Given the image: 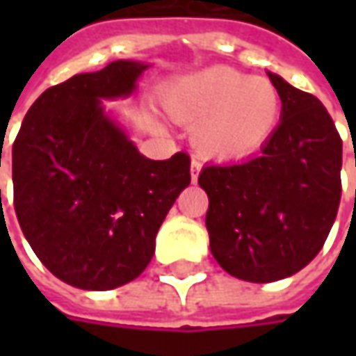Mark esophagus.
<instances>
[{"label": "esophagus", "mask_w": 356, "mask_h": 356, "mask_svg": "<svg viewBox=\"0 0 356 356\" xmlns=\"http://www.w3.org/2000/svg\"><path fill=\"white\" fill-rule=\"evenodd\" d=\"M200 170H202V162H200L198 158L194 156L192 158V182H196V180H198Z\"/></svg>", "instance_id": "34e87169"}]
</instances>
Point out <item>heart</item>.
Listing matches in <instances>:
<instances>
[{
	"mask_svg": "<svg viewBox=\"0 0 356 356\" xmlns=\"http://www.w3.org/2000/svg\"><path fill=\"white\" fill-rule=\"evenodd\" d=\"M168 108L198 124L196 144L213 158H243L269 140L280 120V95L267 79L232 67H210L168 92Z\"/></svg>",
	"mask_w": 356,
	"mask_h": 356,
	"instance_id": "1",
	"label": "heart"
}]
</instances>
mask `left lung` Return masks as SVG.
Returning <instances> with one entry per match:
<instances>
[{"mask_svg":"<svg viewBox=\"0 0 356 356\" xmlns=\"http://www.w3.org/2000/svg\"><path fill=\"white\" fill-rule=\"evenodd\" d=\"M281 122L259 156L210 164L198 178L210 206L206 227L216 261L229 275L271 283L321 252L341 202L343 140L311 92L269 73Z\"/></svg>","mask_w":356,"mask_h":356,"instance_id":"obj_1","label":"left lung"}]
</instances>
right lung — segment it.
Returning a JSON list of instances; mask_svg holds the SVG:
<instances>
[{
    "label": "right lung",
    "instance_id": "add662e5",
    "mask_svg": "<svg viewBox=\"0 0 356 356\" xmlns=\"http://www.w3.org/2000/svg\"><path fill=\"white\" fill-rule=\"evenodd\" d=\"M146 67L113 61L49 87L13 143L23 236L55 277L79 289L136 280L154 255L158 227L190 184L186 152L144 158L103 113L101 99L130 95Z\"/></svg>",
    "mask_w": 356,
    "mask_h": 356
}]
</instances>
